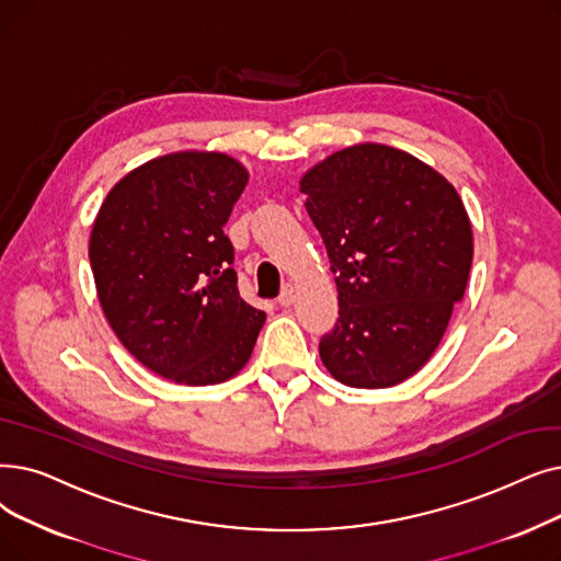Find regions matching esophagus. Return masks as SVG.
Here are the masks:
<instances>
[{
    "mask_svg": "<svg viewBox=\"0 0 561 561\" xmlns=\"http://www.w3.org/2000/svg\"><path fill=\"white\" fill-rule=\"evenodd\" d=\"M294 300H296V288L286 284L282 294H279V298H277V302H279L282 307H290V305H294Z\"/></svg>",
    "mask_w": 561,
    "mask_h": 561,
    "instance_id": "1",
    "label": "esophagus"
}]
</instances>
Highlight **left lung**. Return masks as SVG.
Instances as JSON below:
<instances>
[{
  "mask_svg": "<svg viewBox=\"0 0 561 561\" xmlns=\"http://www.w3.org/2000/svg\"><path fill=\"white\" fill-rule=\"evenodd\" d=\"M339 290V319L319 353L359 389L417 374L466 294L472 227L447 179L392 146L357 144L302 176Z\"/></svg>",
  "mask_w": 561,
  "mask_h": 561,
  "instance_id": "8db88e82",
  "label": "left lung"
}]
</instances>
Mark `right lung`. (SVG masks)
Returning <instances> with one entry per match:
<instances>
[{"label": "right lung", "mask_w": 561, "mask_h": 561, "mask_svg": "<svg viewBox=\"0 0 561 561\" xmlns=\"http://www.w3.org/2000/svg\"><path fill=\"white\" fill-rule=\"evenodd\" d=\"M245 185V167L225 153H172L121 179L95 217L89 259L103 311L167 380L222 382L252 355L265 311L240 298L225 233Z\"/></svg>", "instance_id": "obj_1"}]
</instances>
